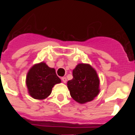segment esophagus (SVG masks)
Wrapping results in <instances>:
<instances>
[{
    "instance_id": "obj_1",
    "label": "esophagus",
    "mask_w": 135,
    "mask_h": 135,
    "mask_svg": "<svg viewBox=\"0 0 135 135\" xmlns=\"http://www.w3.org/2000/svg\"><path fill=\"white\" fill-rule=\"evenodd\" d=\"M61 80H62V81H63V82H64V83H66V82H67V78H65V77H62Z\"/></svg>"
}]
</instances>
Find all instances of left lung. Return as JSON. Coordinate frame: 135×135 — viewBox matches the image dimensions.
Masks as SVG:
<instances>
[{
	"mask_svg": "<svg viewBox=\"0 0 135 135\" xmlns=\"http://www.w3.org/2000/svg\"><path fill=\"white\" fill-rule=\"evenodd\" d=\"M68 82L70 95L76 101L84 103L93 100L99 93V79L96 71L89 64H80Z\"/></svg>",
	"mask_w": 135,
	"mask_h": 135,
	"instance_id": "left-lung-1",
	"label": "left lung"
}]
</instances>
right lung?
Instances as JSON below:
<instances>
[{"label":"right lung","instance_id":"obj_1","mask_svg":"<svg viewBox=\"0 0 135 135\" xmlns=\"http://www.w3.org/2000/svg\"><path fill=\"white\" fill-rule=\"evenodd\" d=\"M60 82L55 69L48 67L43 62L32 67L26 78L29 94L36 99L46 98L51 93L55 84Z\"/></svg>","mask_w":135,"mask_h":135}]
</instances>
